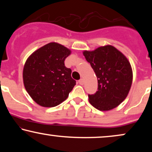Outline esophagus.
I'll return each mask as SVG.
<instances>
[{
    "label": "esophagus",
    "mask_w": 152,
    "mask_h": 152,
    "mask_svg": "<svg viewBox=\"0 0 152 152\" xmlns=\"http://www.w3.org/2000/svg\"><path fill=\"white\" fill-rule=\"evenodd\" d=\"M79 84L80 85L84 84V80H83V79H81V80H79Z\"/></svg>",
    "instance_id": "34e87169"
}]
</instances>
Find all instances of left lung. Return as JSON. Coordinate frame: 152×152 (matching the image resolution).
Wrapping results in <instances>:
<instances>
[{
    "mask_svg": "<svg viewBox=\"0 0 152 152\" xmlns=\"http://www.w3.org/2000/svg\"><path fill=\"white\" fill-rule=\"evenodd\" d=\"M83 55L94 70L98 83L97 92L88 95L89 102L99 111L118 107L125 99L132 84V68L127 58L110 45L93 51L84 50Z\"/></svg>",
    "mask_w": 152,
    "mask_h": 152,
    "instance_id": "8db88e82",
    "label": "left lung"
}]
</instances>
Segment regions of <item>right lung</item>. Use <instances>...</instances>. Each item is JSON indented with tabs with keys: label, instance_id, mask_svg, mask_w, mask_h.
I'll return each mask as SVG.
<instances>
[{
	"label": "right lung",
	"instance_id": "1",
	"mask_svg": "<svg viewBox=\"0 0 152 152\" xmlns=\"http://www.w3.org/2000/svg\"><path fill=\"white\" fill-rule=\"evenodd\" d=\"M70 53L66 47L52 42L37 50L26 60L23 71L24 86L39 105L53 107L60 104L76 84L71 69L64 65Z\"/></svg>",
	"mask_w": 152,
	"mask_h": 152
}]
</instances>
